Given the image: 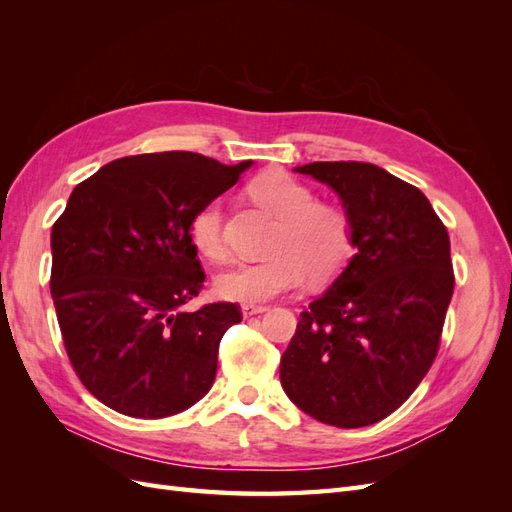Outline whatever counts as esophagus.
I'll return each mask as SVG.
<instances>
[{
    "mask_svg": "<svg viewBox=\"0 0 512 512\" xmlns=\"http://www.w3.org/2000/svg\"><path fill=\"white\" fill-rule=\"evenodd\" d=\"M243 309V316L245 318H252V316H256V314H262V312H267V305H243L241 307Z\"/></svg>",
    "mask_w": 512,
    "mask_h": 512,
    "instance_id": "34e87169",
    "label": "esophagus"
}]
</instances>
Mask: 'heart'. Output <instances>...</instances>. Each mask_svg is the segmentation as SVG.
Wrapping results in <instances>:
<instances>
[{
	"label": "heart",
	"instance_id": "heart-1",
	"mask_svg": "<svg viewBox=\"0 0 512 512\" xmlns=\"http://www.w3.org/2000/svg\"><path fill=\"white\" fill-rule=\"evenodd\" d=\"M250 194L260 207L280 218L269 247L273 256L224 269L215 277L220 297L258 305L299 288L305 273L322 282L346 267L354 250V228L342 207L320 203L312 188L284 170H269L256 177ZM190 239L196 250L211 260L226 254L220 200H209L194 211Z\"/></svg>",
	"mask_w": 512,
	"mask_h": 512
}]
</instances>
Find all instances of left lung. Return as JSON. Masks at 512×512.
Here are the masks:
<instances>
[{
  "label": "left lung",
  "mask_w": 512,
  "mask_h": 512,
  "mask_svg": "<svg viewBox=\"0 0 512 512\" xmlns=\"http://www.w3.org/2000/svg\"><path fill=\"white\" fill-rule=\"evenodd\" d=\"M354 228L344 273L301 312L280 361L286 395L342 429L393 414L436 361L455 273L451 241L427 196L367 162H312Z\"/></svg>",
  "instance_id": "left-lung-1"
}]
</instances>
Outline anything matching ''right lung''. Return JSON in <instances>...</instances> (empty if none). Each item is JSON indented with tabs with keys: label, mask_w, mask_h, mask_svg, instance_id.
<instances>
[{
	"label": "right lung",
	"mask_w": 512,
	"mask_h": 512,
	"mask_svg": "<svg viewBox=\"0 0 512 512\" xmlns=\"http://www.w3.org/2000/svg\"><path fill=\"white\" fill-rule=\"evenodd\" d=\"M250 166L143 153L70 194L51 232V297L76 376L104 406L164 418L209 393L220 339L243 316L228 301L183 307L205 282L190 220Z\"/></svg>",
	"instance_id": "obj_1"
}]
</instances>
